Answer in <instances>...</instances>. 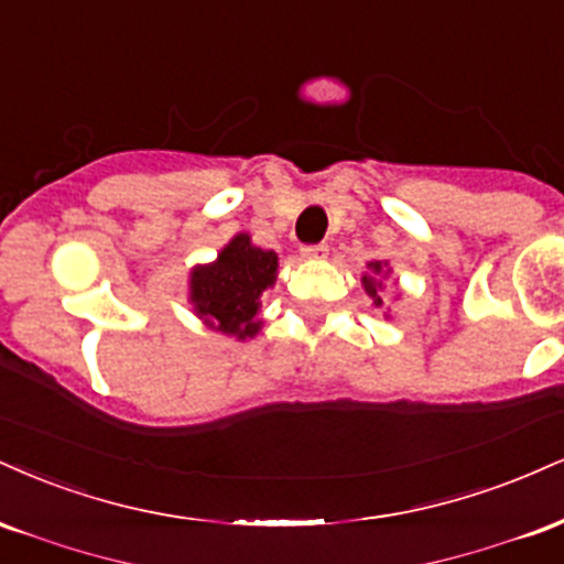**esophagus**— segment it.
<instances>
[{
    "label": "esophagus",
    "instance_id": "1",
    "mask_svg": "<svg viewBox=\"0 0 564 564\" xmlns=\"http://www.w3.org/2000/svg\"><path fill=\"white\" fill-rule=\"evenodd\" d=\"M326 251H328L326 243L302 246V257H307V260H321V257H326Z\"/></svg>",
    "mask_w": 564,
    "mask_h": 564
}]
</instances>
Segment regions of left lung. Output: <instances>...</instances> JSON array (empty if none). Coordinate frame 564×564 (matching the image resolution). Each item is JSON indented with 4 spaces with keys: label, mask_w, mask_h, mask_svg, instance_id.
<instances>
[{
    "label": "left lung",
    "mask_w": 564,
    "mask_h": 564,
    "mask_svg": "<svg viewBox=\"0 0 564 564\" xmlns=\"http://www.w3.org/2000/svg\"><path fill=\"white\" fill-rule=\"evenodd\" d=\"M384 264H387V262H368V270H371V273L364 275V289H366V294L371 296L377 307H381V304H384V302H381V294H379V289H381L379 275L384 273ZM387 273H390V270H387Z\"/></svg>",
    "instance_id": "obj_1"
}]
</instances>
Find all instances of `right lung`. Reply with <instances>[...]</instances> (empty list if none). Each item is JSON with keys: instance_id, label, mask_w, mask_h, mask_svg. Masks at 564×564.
Masks as SVG:
<instances>
[{"instance_id": "obj_1", "label": "right lung", "mask_w": 564, "mask_h": 564, "mask_svg": "<svg viewBox=\"0 0 564 564\" xmlns=\"http://www.w3.org/2000/svg\"><path fill=\"white\" fill-rule=\"evenodd\" d=\"M278 254L251 243L246 232L230 238L215 262L191 273V304L215 332L249 339L262 328V291L275 283Z\"/></svg>"}]
</instances>
